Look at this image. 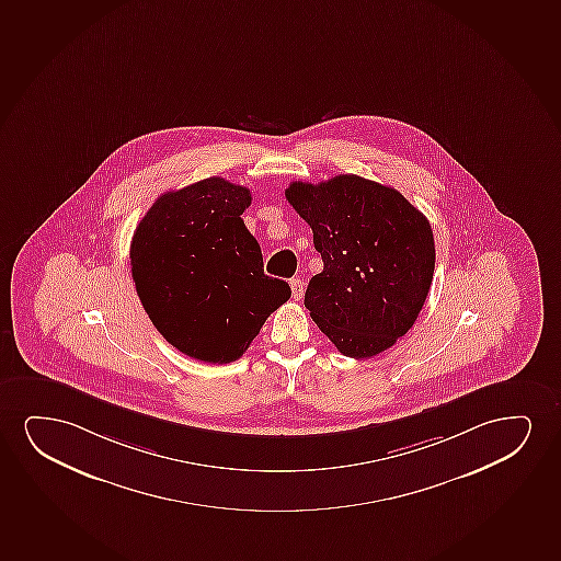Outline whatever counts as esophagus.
Returning <instances> with one entry per match:
<instances>
[{"label": "esophagus", "instance_id": "1", "mask_svg": "<svg viewBox=\"0 0 561 561\" xmlns=\"http://www.w3.org/2000/svg\"><path fill=\"white\" fill-rule=\"evenodd\" d=\"M289 285H291L293 299H302V295H305V282H302V279H299V277H295V279H291V282H289Z\"/></svg>", "mask_w": 561, "mask_h": 561}]
</instances>
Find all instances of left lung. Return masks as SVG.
Segmentation results:
<instances>
[{"mask_svg":"<svg viewBox=\"0 0 561 561\" xmlns=\"http://www.w3.org/2000/svg\"><path fill=\"white\" fill-rule=\"evenodd\" d=\"M287 202L310 225L323 272L306 287L312 320L344 356H377L413 328L436 249L428 219L398 190L357 175L293 182Z\"/></svg>","mask_w":561,"mask_h":561,"instance_id":"left-lung-1","label":"left lung"}]
</instances>
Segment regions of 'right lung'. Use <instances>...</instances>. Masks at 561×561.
Segmentation results:
<instances>
[{"instance_id":"obj_1","label":"right lung","mask_w":561,"mask_h":561,"mask_svg":"<svg viewBox=\"0 0 561 561\" xmlns=\"http://www.w3.org/2000/svg\"><path fill=\"white\" fill-rule=\"evenodd\" d=\"M251 192L220 176L161 194L131 241V274L163 339L205 364H230L270 313L291 297L264 274L261 245L241 213Z\"/></svg>"}]
</instances>
